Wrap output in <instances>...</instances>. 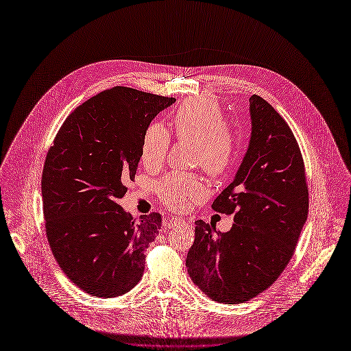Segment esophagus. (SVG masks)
Instances as JSON below:
<instances>
[{
	"label": "esophagus",
	"mask_w": 351,
	"mask_h": 351,
	"mask_svg": "<svg viewBox=\"0 0 351 351\" xmlns=\"http://www.w3.org/2000/svg\"><path fill=\"white\" fill-rule=\"evenodd\" d=\"M182 223H185V219H182V218H171L170 222H169V226H170V228H174V226L182 225Z\"/></svg>",
	"instance_id": "34e87169"
}]
</instances>
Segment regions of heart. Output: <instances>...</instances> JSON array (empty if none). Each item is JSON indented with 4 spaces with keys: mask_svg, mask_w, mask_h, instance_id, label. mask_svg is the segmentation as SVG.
I'll list each match as a JSON object with an SVG mask.
<instances>
[{
    "mask_svg": "<svg viewBox=\"0 0 351 351\" xmlns=\"http://www.w3.org/2000/svg\"><path fill=\"white\" fill-rule=\"evenodd\" d=\"M178 138L195 144L193 160L208 174H223L234 160L236 141L219 104L210 97H193L182 103L173 118ZM169 148V134L159 123L151 125L143 140L141 156L147 166H160ZM159 196L173 210H185L191 200L204 196L206 186L195 174L171 173L158 185Z\"/></svg>",
    "mask_w": 351,
    "mask_h": 351,
    "instance_id": "heart-1",
    "label": "heart"
}]
</instances>
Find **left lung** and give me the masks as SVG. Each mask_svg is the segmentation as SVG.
Wrapping results in <instances>:
<instances>
[{"label": "left lung", "instance_id": "8db88e82", "mask_svg": "<svg viewBox=\"0 0 351 351\" xmlns=\"http://www.w3.org/2000/svg\"><path fill=\"white\" fill-rule=\"evenodd\" d=\"M251 137L233 181L213 210L234 214L229 232L202 219L186 256L188 273L208 298L234 304L269 288L293 255L307 219L308 189L296 138L262 97H250Z\"/></svg>", "mask_w": 351, "mask_h": 351}]
</instances>
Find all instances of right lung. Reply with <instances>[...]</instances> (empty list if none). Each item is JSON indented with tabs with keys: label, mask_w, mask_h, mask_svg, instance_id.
<instances>
[{
	"label": "right lung",
	"mask_w": 351,
	"mask_h": 351,
	"mask_svg": "<svg viewBox=\"0 0 351 351\" xmlns=\"http://www.w3.org/2000/svg\"><path fill=\"white\" fill-rule=\"evenodd\" d=\"M174 101L125 86L104 90L69 115L48 151L41 181L48 241L66 276L93 296L123 295L143 277L162 217L134 219L118 200L136 176L149 123Z\"/></svg>",
	"instance_id": "right-lung-1"
}]
</instances>
